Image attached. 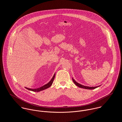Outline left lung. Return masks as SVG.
<instances>
[{"instance_id": "1", "label": "left lung", "mask_w": 122, "mask_h": 122, "mask_svg": "<svg viewBox=\"0 0 122 122\" xmlns=\"http://www.w3.org/2000/svg\"><path fill=\"white\" fill-rule=\"evenodd\" d=\"M72 79H73V81L74 83L77 86H78V87H80V88H83V89H88V90H93V89H95L97 88L99 86H100H100H96V87H89V86H86L82 85H81V84H79V83L77 82L73 79V78H72Z\"/></svg>"}]
</instances>
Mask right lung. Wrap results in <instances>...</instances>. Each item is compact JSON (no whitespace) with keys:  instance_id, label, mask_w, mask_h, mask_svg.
I'll return each mask as SVG.
<instances>
[{"instance_id":"1","label":"right lung","mask_w":122,"mask_h":122,"mask_svg":"<svg viewBox=\"0 0 122 122\" xmlns=\"http://www.w3.org/2000/svg\"><path fill=\"white\" fill-rule=\"evenodd\" d=\"M55 73L54 74V75H53L52 78L51 79V80L47 84L43 85V86L42 87H41L40 88H37V89H30V88H25L26 89H27V90H29V91H32V92H41V91H43L44 90H45L46 89H48L49 87H50L51 85L53 83V82L54 81V78H55Z\"/></svg>"}]
</instances>
